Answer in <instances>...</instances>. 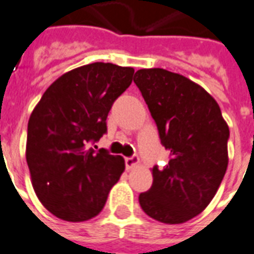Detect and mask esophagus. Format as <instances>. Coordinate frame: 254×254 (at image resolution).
<instances>
[{
    "label": "esophagus",
    "instance_id": "esophagus-1",
    "mask_svg": "<svg viewBox=\"0 0 254 254\" xmlns=\"http://www.w3.org/2000/svg\"><path fill=\"white\" fill-rule=\"evenodd\" d=\"M137 164H138V158L135 157V156H133V157L125 158V166H127V170H130L131 168H134Z\"/></svg>",
    "mask_w": 254,
    "mask_h": 254
}]
</instances>
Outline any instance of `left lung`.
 Here are the masks:
<instances>
[{
	"label": "left lung",
	"instance_id": "1",
	"mask_svg": "<svg viewBox=\"0 0 254 254\" xmlns=\"http://www.w3.org/2000/svg\"><path fill=\"white\" fill-rule=\"evenodd\" d=\"M133 81L169 150L138 201L149 217L183 224L208 206L225 176L229 127L216 100L184 75L153 67L135 71Z\"/></svg>",
	"mask_w": 254,
	"mask_h": 254
}]
</instances>
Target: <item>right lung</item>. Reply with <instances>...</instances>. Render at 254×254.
I'll return each mask as SVG.
<instances>
[{
	"label": "right lung",
	"mask_w": 254,
	"mask_h": 254,
	"mask_svg": "<svg viewBox=\"0 0 254 254\" xmlns=\"http://www.w3.org/2000/svg\"><path fill=\"white\" fill-rule=\"evenodd\" d=\"M133 67L94 63L67 71L30 114L26 162L37 197L56 217H96L125 170L121 156L88 148L105 134L113 102L131 84Z\"/></svg>",
	"instance_id": "obj_1"
}]
</instances>
